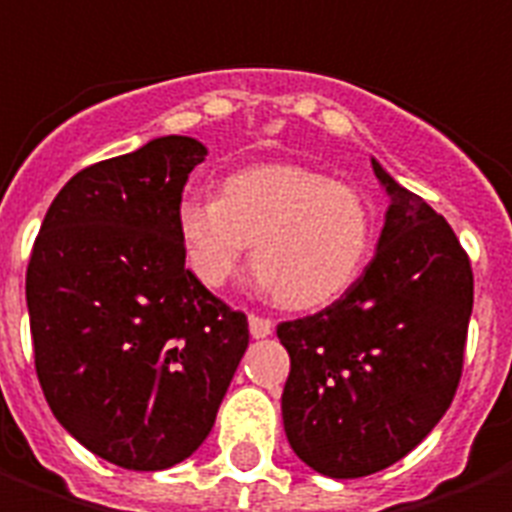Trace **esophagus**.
Segmentation results:
<instances>
[{
    "instance_id": "esophagus-1",
    "label": "esophagus",
    "mask_w": 512,
    "mask_h": 512,
    "mask_svg": "<svg viewBox=\"0 0 512 512\" xmlns=\"http://www.w3.org/2000/svg\"><path fill=\"white\" fill-rule=\"evenodd\" d=\"M274 331V323L268 317H260V314H249V333L255 339H266L268 333Z\"/></svg>"
}]
</instances>
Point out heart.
<instances>
[{"instance_id": "heart-1", "label": "heart", "mask_w": 512, "mask_h": 512, "mask_svg": "<svg viewBox=\"0 0 512 512\" xmlns=\"http://www.w3.org/2000/svg\"><path fill=\"white\" fill-rule=\"evenodd\" d=\"M187 266L222 287L244 266L285 309L333 304L361 274L372 214L355 187L295 165H257L222 181L219 198L187 192L176 208Z\"/></svg>"}]
</instances>
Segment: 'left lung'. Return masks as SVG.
I'll use <instances>...</instances> for the list:
<instances>
[{
    "label": "left lung",
    "instance_id": "8db88e82",
    "mask_svg": "<svg viewBox=\"0 0 512 512\" xmlns=\"http://www.w3.org/2000/svg\"><path fill=\"white\" fill-rule=\"evenodd\" d=\"M372 168L391 195L372 263L336 304L276 328L290 352V448L336 480L374 475L429 437L456 396L472 314V266L453 227Z\"/></svg>",
    "mask_w": 512,
    "mask_h": 512
}]
</instances>
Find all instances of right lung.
Segmentation results:
<instances>
[{
	"label": "right lung",
	"mask_w": 512,
	"mask_h": 512,
	"mask_svg": "<svg viewBox=\"0 0 512 512\" xmlns=\"http://www.w3.org/2000/svg\"><path fill=\"white\" fill-rule=\"evenodd\" d=\"M206 154L165 135L75 173L26 268L48 407L83 448L135 472L203 445L249 344L246 314L184 268L176 208Z\"/></svg>",
	"instance_id": "right-lung-1"
}]
</instances>
